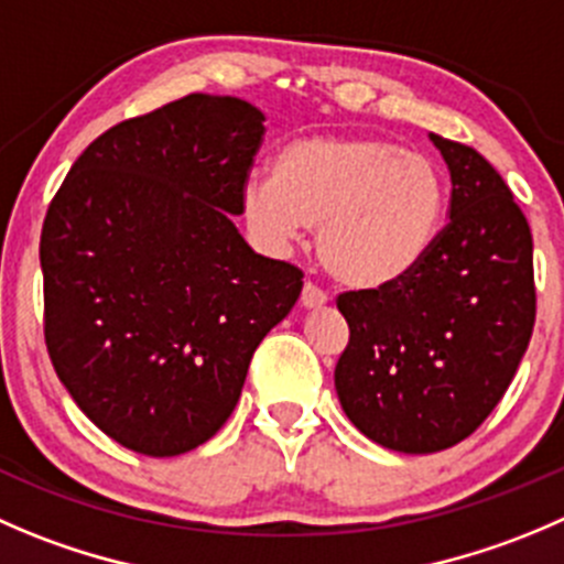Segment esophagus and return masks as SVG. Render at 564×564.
I'll use <instances>...</instances> for the list:
<instances>
[{"label":"esophagus","mask_w":564,"mask_h":564,"mask_svg":"<svg viewBox=\"0 0 564 564\" xmlns=\"http://www.w3.org/2000/svg\"><path fill=\"white\" fill-rule=\"evenodd\" d=\"M300 303H303L305 308H319V305L327 303V294L308 281L303 286V294H300Z\"/></svg>","instance_id":"34e87169"}]
</instances>
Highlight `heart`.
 Masks as SVG:
<instances>
[{
	"mask_svg": "<svg viewBox=\"0 0 564 564\" xmlns=\"http://www.w3.org/2000/svg\"><path fill=\"white\" fill-rule=\"evenodd\" d=\"M446 184L427 154L377 137H300L272 160V176L242 187V217L270 250L316 228L325 270L352 289L402 281L427 256Z\"/></svg>",
	"mask_w": 564,
	"mask_h": 564,
	"instance_id": "1",
	"label": "heart"
}]
</instances>
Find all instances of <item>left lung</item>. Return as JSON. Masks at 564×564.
<instances>
[{
	"instance_id": "8db88e82",
	"label": "left lung",
	"mask_w": 564,
	"mask_h": 564,
	"mask_svg": "<svg viewBox=\"0 0 564 564\" xmlns=\"http://www.w3.org/2000/svg\"><path fill=\"white\" fill-rule=\"evenodd\" d=\"M452 176L449 223L402 281L338 294L349 341L336 364L344 413L375 444L433 455L494 413L538 314L532 231L494 165L430 134Z\"/></svg>"
}]
</instances>
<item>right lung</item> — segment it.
Returning <instances> with one entry per match:
<instances>
[{
	"label": "right lung",
	"mask_w": 564,
	"mask_h": 564,
	"mask_svg": "<svg viewBox=\"0 0 564 564\" xmlns=\"http://www.w3.org/2000/svg\"><path fill=\"white\" fill-rule=\"evenodd\" d=\"M264 115L189 93L120 120L79 154L41 231L43 336L101 433L145 457L206 444L303 270L234 226Z\"/></svg>",
	"instance_id": "add662e5"
}]
</instances>
